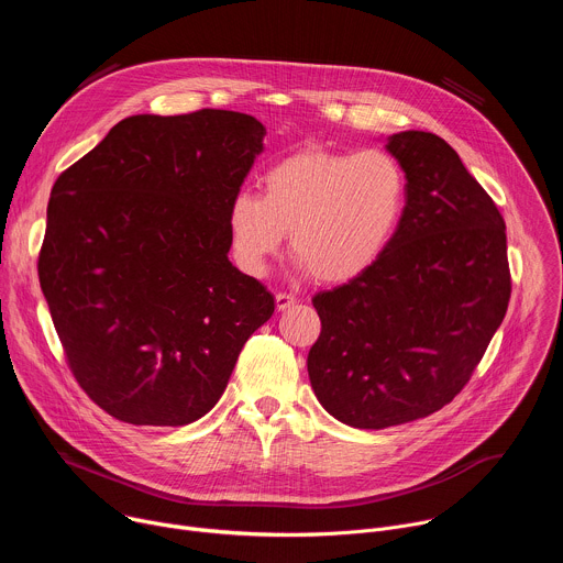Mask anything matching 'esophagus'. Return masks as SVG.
Returning <instances> with one entry per match:
<instances>
[{"mask_svg": "<svg viewBox=\"0 0 563 563\" xmlns=\"http://www.w3.org/2000/svg\"><path fill=\"white\" fill-rule=\"evenodd\" d=\"M294 302H296L294 294H287V291H278L276 294V307L278 309H289Z\"/></svg>", "mask_w": 563, "mask_h": 563, "instance_id": "obj_1", "label": "esophagus"}]
</instances>
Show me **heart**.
<instances>
[{"label": "heart", "instance_id": "b5f03b06", "mask_svg": "<svg viewBox=\"0 0 563 563\" xmlns=\"http://www.w3.org/2000/svg\"><path fill=\"white\" fill-rule=\"evenodd\" d=\"M261 185V196L238 191L227 207L231 256L256 278L289 231L300 269L320 283L354 280L385 254L408 202L404 165L378 146L300 151L269 167Z\"/></svg>", "mask_w": 563, "mask_h": 563}]
</instances>
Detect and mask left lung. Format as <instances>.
<instances>
[{
  "label": "left lung",
  "instance_id": "obj_1",
  "mask_svg": "<svg viewBox=\"0 0 563 563\" xmlns=\"http://www.w3.org/2000/svg\"><path fill=\"white\" fill-rule=\"evenodd\" d=\"M385 142L408 176L404 220L374 267L311 298L323 325L307 356L311 389L358 430L450 404L510 300L506 222L459 153L426 131Z\"/></svg>",
  "mask_w": 563,
  "mask_h": 563
}]
</instances>
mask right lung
Listing matches in <instances>:
<instances>
[{
  "mask_svg": "<svg viewBox=\"0 0 563 563\" xmlns=\"http://www.w3.org/2000/svg\"><path fill=\"white\" fill-rule=\"evenodd\" d=\"M265 133L220 109L131 115L53 185L40 285L77 383L111 417L198 421L272 318L227 233Z\"/></svg>",
  "mask_w": 563,
  "mask_h": 563,
  "instance_id": "1",
  "label": "right lung"
}]
</instances>
